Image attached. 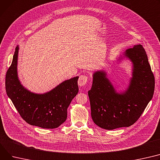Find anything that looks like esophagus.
Wrapping results in <instances>:
<instances>
[{
    "instance_id": "esophagus-1",
    "label": "esophagus",
    "mask_w": 160,
    "mask_h": 160,
    "mask_svg": "<svg viewBox=\"0 0 160 160\" xmlns=\"http://www.w3.org/2000/svg\"><path fill=\"white\" fill-rule=\"evenodd\" d=\"M88 76L87 74H82L80 76L78 79V85L80 86H84L88 82Z\"/></svg>"
}]
</instances>
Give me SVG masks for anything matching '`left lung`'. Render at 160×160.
<instances>
[{"label": "left lung", "mask_w": 160, "mask_h": 160, "mask_svg": "<svg viewBox=\"0 0 160 160\" xmlns=\"http://www.w3.org/2000/svg\"><path fill=\"white\" fill-rule=\"evenodd\" d=\"M125 55L133 63V77L129 89L118 94L103 72L93 74L88 95L91 116L101 128L112 130L134 124L152 99L155 79L148 62L145 50L140 44L125 51Z\"/></svg>", "instance_id": "8db88e82"}]
</instances>
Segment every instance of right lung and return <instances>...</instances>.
Listing matches in <instances>:
<instances>
[{
	"label": "right lung",
	"mask_w": 160,
	"mask_h": 160,
	"mask_svg": "<svg viewBox=\"0 0 160 160\" xmlns=\"http://www.w3.org/2000/svg\"><path fill=\"white\" fill-rule=\"evenodd\" d=\"M18 48L6 75V90L16 109L28 123L43 129L57 128L67 119V110L78 92V77L66 80L52 91L37 94L22 87L17 77Z\"/></svg>",
	"instance_id": "obj_1"
}]
</instances>
